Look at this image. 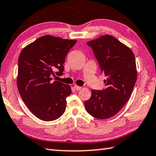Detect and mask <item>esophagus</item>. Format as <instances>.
I'll use <instances>...</instances> for the list:
<instances>
[{"label": "esophagus", "mask_w": 156, "mask_h": 156, "mask_svg": "<svg viewBox=\"0 0 156 156\" xmlns=\"http://www.w3.org/2000/svg\"><path fill=\"white\" fill-rule=\"evenodd\" d=\"M74 89L76 90H80L82 89V87H79V86H77V85H75L74 86Z\"/></svg>", "instance_id": "obj_1"}]
</instances>
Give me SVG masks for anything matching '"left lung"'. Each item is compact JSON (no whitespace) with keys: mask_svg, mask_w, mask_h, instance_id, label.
Wrapping results in <instances>:
<instances>
[{"mask_svg":"<svg viewBox=\"0 0 156 156\" xmlns=\"http://www.w3.org/2000/svg\"><path fill=\"white\" fill-rule=\"evenodd\" d=\"M87 45L107 78L104 80L106 89H93L84 106L92 117L105 119L117 114L130 98L137 79L135 56L128 47L111 35H102Z\"/></svg>","mask_w":156,"mask_h":156,"instance_id":"1","label":"left lung"}]
</instances>
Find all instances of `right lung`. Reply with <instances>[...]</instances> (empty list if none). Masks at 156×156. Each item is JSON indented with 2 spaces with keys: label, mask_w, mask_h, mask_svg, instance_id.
Here are the masks:
<instances>
[{
  "label": "right lung",
  "mask_w": 156,
  "mask_h": 156,
  "mask_svg": "<svg viewBox=\"0 0 156 156\" xmlns=\"http://www.w3.org/2000/svg\"><path fill=\"white\" fill-rule=\"evenodd\" d=\"M76 40L44 35L24 48L18 58L17 86L22 100L39 119H57L66 111L71 87L52 81V75L63 74V64Z\"/></svg>",
  "instance_id": "1"
}]
</instances>
